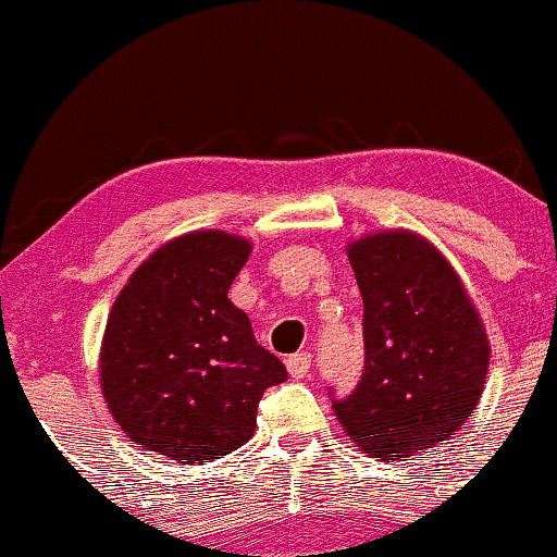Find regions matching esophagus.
<instances>
[{"mask_svg": "<svg viewBox=\"0 0 557 557\" xmlns=\"http://www.w3.org/2000/svg\"><path fill=\"white\" fill-rule=\"evenodd\" d=\"M285 368H288V375L290 377H307L309 375V368H311V357L307 351L301 354H290L288 359H285Z\"/></svg>", "mask_w": 557, "mask_h": 557, "instance_id": "obj_1", "label": "esophagus"}]
</instances>
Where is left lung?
<instances>
[{
    "label": "left lung",
    "instance_id": "left-lung-1",
    "mask_svg": "<svg viewBox=\"0 0 557 557\" xmlns=\"http://www.w3.org/2000/svg\"><path fill=\"white\" fill-rule=\"evenodd\" d=\"M346 253L364 304V372L333 401L335 418L364 455L401 460L473 414L492 348L455 267L423 235L372 232Z\"/></svg>",
    "mask_w": 557,
    "mask_h": 557
}]
</instances>
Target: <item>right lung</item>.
Returning <instances> with one entry per match:
<instances>
[{
	"instance_id": "right-lung-1",
	"label": "right lung",
	"mask_w": 557,
	"mask_h": 557,
	"mask_svg": "<svg viewBox=\"0 0 557 557\" xmlns=\"http://www.w3.org/2000/svg\"><path fill=\"white\" fill-rule=\"evenodd\" d=\"M248 256L246 237L195 230L150 253L121 288L102 335L100 388L134 444L200 466L253 436L261 396L288 372L227 298Z\"/></svg>"
}]
</instances>
